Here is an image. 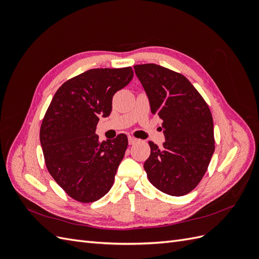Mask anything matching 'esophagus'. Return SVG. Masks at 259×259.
<instances>
[{
	"mask_svg": "<svg viewBox=\"0 0 259 259\" xmlns=\"http://www.w3.org/2000/svg\"><path fill=\"white\" fill-rule=\"evenodd\" d=\"M136 142H137L136 138L132 137V136H128V144H130V145H134Z\"/></svg>",
	"mask_w": 259,
	"mask_h": 259,
	"instance_id": "34e87169",
	"label": "esophagus"
}]
</instances>
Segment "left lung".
I'll list each match as a JSON object with an SVG mask.
<instances>
[{
  "label": "left lung",
  "mask_w": 259,
  "mask_h": 259,
  "mask_svg": "<svg viewBox=\"0 0 259 259\" xmlns=\"http://www.w3.org/2000/svg\"><path fill=\"white\" fill-rule=\"evenodd\" d=\"M150 104L163 120L165 142H149L144 164L150 183L160 191L180 197L192 191L204 176L215 150L209 108L186 76L155 64L134 66ZM162 130V128H161Z\"/></svg>",
  "instance_id": "8db88e82"
}]
</instances>
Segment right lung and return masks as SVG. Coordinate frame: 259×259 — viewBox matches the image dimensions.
Wrapping results in <instances>:
<instances>
[{
  "label": "right lung",
  "mask_w": 259,
  "mask_h": 259,
  "mask_svg": "<svg viewBox=\"0 0 259 259\" xmlns=\"http://www.w3.org/2000/svg\"><path fill=\"white\" fill-rule=\"evenodd\" d=\"M131 67L88 70L62 84L40 130L46 167L72 199L90 203L111 189L128 142L125 134L99 142V117L112 110V97L133 79Z\"/></svg>",
  "instance_id": "right-lung-1"
}]
</instances>
